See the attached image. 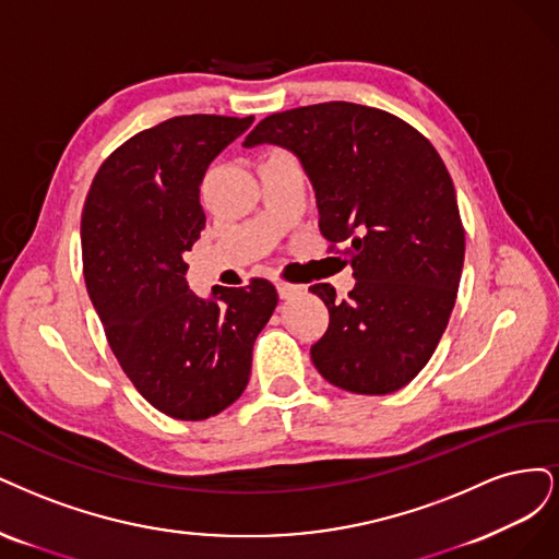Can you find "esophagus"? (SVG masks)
Listing matches in <instances>:
<instances>
[{"mask_svg":"<svg viewBox=\"0 0 559 559\" xmlns=\"http://www.w3.org/2000/svg\"><path fill=\"white\" fill-rule=\"evenodd\" d=\"M276 290H278V297H281V299H290V297H295V295L301 293V285L287 283V281H278V283H276Z\"/></svg>","mask_w":559,"mask_h":559,"instance_id":"34e87169","label":"esophagus"}]
</instances>
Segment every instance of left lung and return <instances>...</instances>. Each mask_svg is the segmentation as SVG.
<instances>
[{"instance_id":"8db88e82","label":"left lung","mask_w":559,"mask_h":559,"mask_svg":"<svg viewBox=\"0 0 559 559\" xmlns=\"http://www.w3.org/2000/svg\"><path fill=\"white\" fill-rule=\"evenodd\" d=\"M290 148L309 174L320 231L357 278L311 346L325 381L355 394H390L416 378L453 313L464 264V227L441 155L416 128L371 106L325 102L266 116L243 146Z\"/></svg>"}]
</instances>
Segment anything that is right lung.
Here are the masks:
<instances>
[{"instance_id": "add662e5", "label": "right lung", "mask_w": 559, "mask_h": 559, "mask_svg": "<svg viewBox=\"0 0 559 559\" xmlns=\"http://www.w3.org/2000/svg\"><path fill=\"white\" fill-rule=\"evenodd\" d=\"M253 116H176L102 162L81 215L83 276L124 376L176 420H206L241 397L253 344L278 293L266 278L197 297L183 255L206 215L200 183Z\"/></svg>"}]
</instances>
